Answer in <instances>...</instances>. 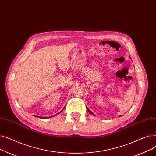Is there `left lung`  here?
<instances>
[{
	"label": "left lung",
	"mask_w": 156,
	"mask_h": 156,
	"mask_svg": "<svg viewBox=\"0 0 156 156\" xmlns=\"http://www.w3.org/2000/svg\"><path fill=\"white\" fill-rule=\"evenodd\" d=\"M86 108H87V111H88L89 112H90V114H93V115H94V114H93V113L91 112V111L90 109H89L87 107H86ZM120 116H121V115H120Z\"/></svg>",
	"instance_id": "left-lung-1"
}]
</instances>
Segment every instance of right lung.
<instances>
[{
    "instance_id": "add662e5",
    "label": "right lung",
    "mask_w": 156,
    "mask_h": 156,
    "mask_svg": "<svg viewBox=\"0 0 156 156\" xmlns=\"http://www.w3.org/2000/svg\"><path fill=\"white\" fill-rule=\"evenodd\" d=\"M64 108H65V107L63 108V109H64ZM62 110L61 111V112H62ZM61 112H59V113H58L57 114H58L61 113ZM52 117V116H49V117H41L42 119H47V118H49V117Z\"/></svg>"
}]
</instances>
